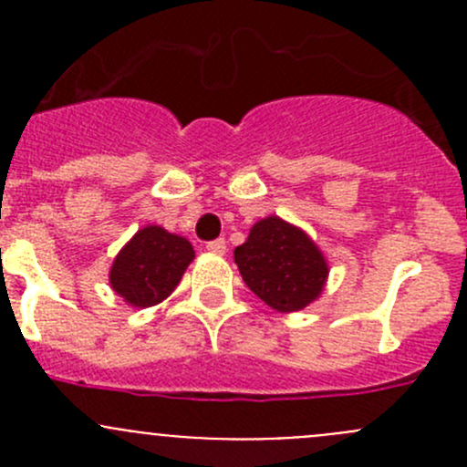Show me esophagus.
<instances>
[{
    "label": "esophagus",
    "instance_id": "obj_1",
    "mask_svg": "<svg viewBox=\"0 0 467 467\" xmlns=\"http://www.w3.org/2000/svg\"><path fill=\"white\" fill-rule=\"evenodd\" d=\"M205 248L212 253V255H223V253H225V239H214V242H207Z\"/></svg>",
    "mask_w": 467,
    "mask_h": 467
}]
</instances>
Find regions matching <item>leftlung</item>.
I'll list each match as a JSON object with an SVG mask.
<instances>
[{
  "label": "left lung",
  "instance_id": "obj_1",
  "mask_svg": "<svg viewBox=\"0 0 467 467\" xmlns=\"http://www.w3.org/2000/svg\"><path fill=\"white\" fill-rule=\"evenodd\" d=\"M248 289L280 314L300 312L321 298L329 264L298 225L271 214L260 219L242 246L234 248Z\"/></svg>",
  "mask_w": 467,
  "mask_h": 467
}]
</instances>
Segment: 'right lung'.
<instances>
[{"label":"right lung","instance_id":"1","mask_svg":"<svg viewBox=\"0 0 467 467\" xmlns=\"http://www.w3.org/2000/svg\"><path fill=\"white\" fill-rule=\"evenodd\" d=\"M192 260L194 246L190 239L149 223L121 246L108 280L130 307H153L171 296Z\"/></svg>","mask_w":467,"mask_h":467}]
</instances>
